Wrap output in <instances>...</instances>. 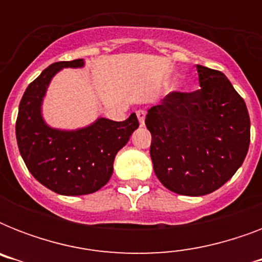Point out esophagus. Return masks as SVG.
I'll return each mask as SVG.
<instances>
[{
    "mask_svg": "<svg viewBox=\"0 0 262 262\" xmlns=\"http://www.w3.org/2000/svg\"><path fill=\"white\" fill-rule=\"evenodd\" d=\"M145 115H147V113H145L144 110L137 111V118H139V122L141 123V125H144V123H145Z\"/></svg>",
    "mask_w": 262,
    "mask_h": 262,
    "instance_id": "esophagus-1",
    "label": "esophagus"
}]
</instances>
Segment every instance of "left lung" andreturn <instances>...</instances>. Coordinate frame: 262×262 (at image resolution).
<instances>
[{
	"instance_id": "8db88e82",
	"label": "left lung",
	"mask_w": 262,
	"mask_h": 262,
	"mask_svg": "<svg viewBox=\"0 0 262 262\" xmlns=\"http://www.w3.org/2000/svg\"><path fill=\"white\" fill-rule=\"evenodd\" d=\"M200 90L171 92L151 107L154 171L168 190L209 194L242 166L250 144L248 107L219 71L197 65Z\"/></svg>"
}]
</instances>
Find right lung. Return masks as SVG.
Returning a JSON list of instances; mask_svg holds the SVG:
<instances>
[{"mask_svg":"<svg viewBox=\"0 0 262 262\" xmlns=\"http://www.w3.org/2000/svg\"><path fill=\"white\" fill-rule=\"evenodd\" d=\"M84 59L51 63L27 87L18 106L16 139L20 155L34 178L63 195L95 193L108 182L117 152L139 127L136 114L122 122L98 118L76 130L49 126L42 115L51 79L63 68H83Z\"/></svg>","mask_w":262,"mask_h":262,"instance_id":"add662e5","label":"right lung"}]
</instances>
